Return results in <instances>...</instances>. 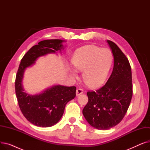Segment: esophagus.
Returning a JSON list of instances; mask_svg holds the SVG:
<instances>
[{"label": "esophagus", "instance_id": "34e87169", "mask_svg": "<svg viewBox=\"0 0 150 150\" xmlns=\"http://www.w3.org/2000/svg\"><path fill=\"white\" fill-rule=\"evenodd\" d=\"M83 93V91L81 89H76V96H78L81 95V94H82Z\"/></svg>", "mask_w": 150, "mask_h": 150}]
</instances>
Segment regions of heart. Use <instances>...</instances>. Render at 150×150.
Wrapping results in <instances>:
<instances>
[{
    "label": "heart",
    "mask_w": 150,
    "mask_h": 150,
    "mask_svg": "<svg viewBox=\"0 0 150 150\" xmlns=\"http://www.w3.org/2000/svg\"><path fill=\"white\" fill-rule=\"evenodd\" d=\"M113 61L112 53L107 48L89 45L77 50L71 59L74 68L78 72H83L84 82L89 87L96 88L106 81ZM71 76H76L74 71Z\"/></svg>",
    "instance_id": "heart-1"
}]
</instances>
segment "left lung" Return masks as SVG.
Instances as JSON below:
<instances>
[{"label":"left lung","mask_w":150,"mask_h":150,"mask_svg":"<svg viewBox=\"0 0 150 150\" xmlns=\"http://www.w3.org/2000/svg\"><path fill=\"white\" fill-rule=\"evenodd\" d=\"M107 42L114 58L112 74L101 88L87 92L88 103L83 109L86 121L100 130L109 129L122 120L132 96L129 61L114 42L109 40Z\"/></svg>","instance_id":"1"}]
</instances>
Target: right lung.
<instances>
[{"mask_svg": "<svg viewBox=\"0 0 150 150\" xmlns=\"http://www.w3.org/2000/svg\"><path fill=\"white\" fill-rule=\"evenodd\" d=\"M61 39H48L33 46L21 59L15 81L16 94L21 111L27 120L39 127H50L61 119L66 104L76 96V87L53 85L41 93L31 95L23 89L25 70L41 57L64 50Z\"/></svg>", "mask_w": 150, "mask_h": 150, "instance_id": "obj_1", "label": "right lung"}]
</instances>
